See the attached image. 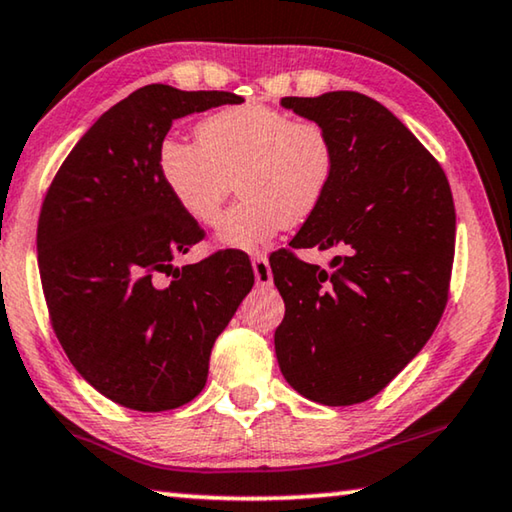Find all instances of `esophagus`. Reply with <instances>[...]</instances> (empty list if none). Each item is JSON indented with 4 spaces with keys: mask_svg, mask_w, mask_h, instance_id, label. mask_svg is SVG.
I'll use <instances>...</instances> for the list:
<instances>
[{
    "mask_svg": "<svg viewBox=\"0 0 512 512\" xmlns=\"http://www.w3.org/2000/svg\"><path fill=\"white\" fill-rule=\"evenodd\" d=\"M251 267H254L256 286L258 288H270L274 283V276H272V267H270V261H267V256L256 254L254 258H251Z\"/></svg>",
    "mask_w": 512,
    "mask_h": 512,
    "instance_id": "esophagus-1",
    "label": "esophagus"
}]
</instances>
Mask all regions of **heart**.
I'll return each mask as SVG.
<instances>
[{
	"label": "heart",
	"mask_w": 512,
	"mask_h": 512,
	"mask_svg": "<svg viewBox=\"0 0 512 512\" xmlns=\"http://www.w3.org/2000/svg\"><path fill=\"white\" fill-rule=\"evenodd\" d=\"M199 142L167 136L156 152L161 181L183 213L211 224L238 179L240 201L215 222L213 242L256 251L324 204L338 174V149L322 124L267 104L208 115Z\"/></svg>",
	"instance_id": "heart-1"
}]
</instances>
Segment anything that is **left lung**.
<instances>
[{
	"label": "left lung",
	"mask_w": 512,
	"mask_h": 512,
	"mask_svg": "<svg viewBox=\"0 0 512 512\" xmlns=\"http://www.w3.org/2000/svg\"><path fill=\"white\" fill-rule=\"evenodd\" d=\"M281 106L322 124L338 149L333 188L290 245L338 256L326 270L286 249L270 258L286 301L276 360L306 399L360 404L420 354L445 311L454 197L440 163L376 99L333 90Z\"/></svg>",
	"instance_id": "8db88e82"
}]
</instances>
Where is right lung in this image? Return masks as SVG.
Returning a JSON list of instances; mask_svg holds the SVG:
<instances>
[{
  "label": "right lung",
  "instance_id": "add662e5",
  "mask_svg": "<svg viewBox=\"0 0 512 512\" xmlns=\"http://www.w3.org/2000/svg\"><path fill=\"white\" fill-rule=\"evenodd\" d=\"M245 99L152 83L99 117L65 158L38 220V270L67 358L115 404L161 413L195 399L254 286L242 251L174 267L204 238L156 167L172 122Z\"/></svg>",
  "mask_w": 512,
  "mask_h": 512
}]
</instances>
